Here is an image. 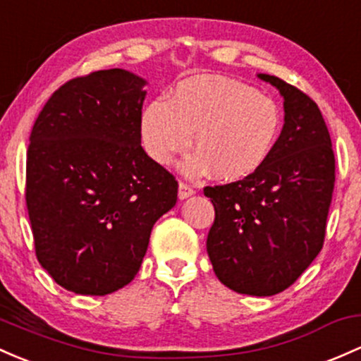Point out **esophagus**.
<instances>
[{
	"instance_id": "esophagus-1",
	"label": "esophagus",
	"mask_w": 361,
	"mask_h": 361,
	"mask_svg": "<svg viewBox=\"0 0 361 361\" xmlns=\"http://www.w3.org/2000/svg\"><path fill=\"white\" fill-rule=\"evenodd\" d=\"M193 193H195V190L190 187L188 183H183V181H180V185H178V197H180L181 200L188 199V197H192Z\"/></svg>"
}]
</instances>
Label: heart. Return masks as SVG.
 Wrapping results in <instances>:
<instances>
[{"label": "heart", "instance_id": "heart-1", "mask_svg": "<svg viewBox=\"0 0 361 361\" xmlns=\"http://www.w3.org/2000/svg\"><path fill=\"white\" fill-rule=\"evenodd\" d=\"M281 130L279 108L271 97L226 77H192L152 101L140 116L145 152L168 166L192 144L197 152L181 164L188 176L214 171L223 181L250 176L274 149Z\"/></svg>", "mask_w": 361, "mask_h": 361}]
</instances>
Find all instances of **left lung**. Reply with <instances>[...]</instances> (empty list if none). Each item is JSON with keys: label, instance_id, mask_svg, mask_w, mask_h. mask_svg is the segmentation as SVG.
Here are the masks:
<instances>
[{"label": "left lung", "instance_id": "8db88e82", "mask_svg": "<svg viewBox=\"0 0 361 361\" xmlns=\"http://www.w3.org/2000/svg\"><path fill=\"white\" fill-rule=\"evenodd\" d=\"M284 125L269 159L235 183L205 187L216 211L207 253L229 290L272 296L290 288L319 252L334 190V152L319 106L274 75Z\"/></svg>", "mask_w": 361, "mask_h": 361}]
</instances>
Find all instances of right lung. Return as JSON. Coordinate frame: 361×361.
Masks as SVG:
<instances>
[{
  "label": "right lung",
  "instance_id": "add662e5",
  "mask_svg": "<svg viewBox=\"0 0 361 361\" xmlns=\"http://www.w3.org/2000/svg\"><path fill=\"white\" fill-rule=\"evenodd\" d=\"M147 82L121 68L61 85L27 150L25 200L35 255L77 295L104 296L137 276L178 181L140 145Z\"/></svg>",
  "mask_w": 361,
  "mask_h": 361
}]
</instances>
